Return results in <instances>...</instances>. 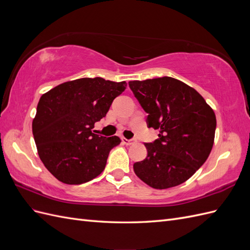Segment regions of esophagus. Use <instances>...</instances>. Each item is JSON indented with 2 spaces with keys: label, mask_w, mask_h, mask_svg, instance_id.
<instances>
[{
  "label": "esophagus",
  "mask_w": 250,
  "mask_h": 250,
  "mask_svg": "<svg viewBox=\"0 0 250 250\" xmlns=\"http://www.w3.org/2000/svg\"><path fill=\"white\" fill-rule=\"evenodd\" d=\"M122 143L125 144V145H132V144L135 143V140H127L126 138H122Z\"/></svg>",
  "instance_id": "obj_1"
}]
</instances>
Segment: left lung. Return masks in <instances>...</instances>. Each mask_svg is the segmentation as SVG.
Returning <instances> with one entry per match:
<instances>
[{
    "label": "left lung",
    "mask_w": 250,
    "mask_h": 250,
    "mask_svg": "<svg viewBox=\"0 0 250 250\" xmlns=\"http://www.w3.org/2000/svg\"><path fill=\"white\" fill-rule=\"evenodd\" d=\"M158 139L145 144V160L134 173L149 187L164 190L181 185L206 163L214 145L216 116L203 97L183 81L161 77L129 82Z\"/></svg>",
    "instance_id": "left-lung-1"
}]
</instances>
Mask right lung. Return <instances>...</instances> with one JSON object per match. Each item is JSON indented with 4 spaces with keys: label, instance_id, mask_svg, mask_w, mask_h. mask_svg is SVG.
<instances>
[{
    "label": "right lung",
    "instance_id": "obj_1",
    "mask_svg": "<svg viewBox=\"0 0 250 250\" xmlns=\"http://www.w3.org/2000/svg\"><path fill=\"white\" fill-rule=\"evenodd\" d=\"M126 85V81L80 78L41 97L32 132L41 161L59 181L81 185L102 173L109 151L121 140L99 137L92 129Z\"/></svg>",
    "mask_w": 250,
    "mask_h": 250
}]
</instances>
